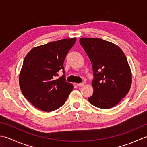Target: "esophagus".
Here are the masks:
<instances>
[{
  "label": "esophagus",
  "mask_w": 147,
  "mask_h": 147,
  "mask_svg": "<svg viewBox=\"0 0 147 147\" xmlns=\"http://www.w3.org/2000/svg\"><path fill=\"white\" fill-rule=\"evenodd\" d=\"M84 83H76V85L78 86H82L84 85Z\"/></svg>",
  "instance_id": "1"
}]
</instances>
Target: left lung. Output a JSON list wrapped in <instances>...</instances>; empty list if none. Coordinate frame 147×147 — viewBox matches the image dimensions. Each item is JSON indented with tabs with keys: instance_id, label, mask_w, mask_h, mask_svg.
I'll return each instance as SVG.
<instances>
[{
	"instance_id": "8db88e82",
	"label": "left lung",
	"mask_w": 147,
	"mask_h": 147,
	"mask_svg": "<svg viewBox=\"0 0 147 147\" xmlns=\"http://www.w3.org/2000/svg\"><path fill=\"white\" fill-rule=\"evenodd\" d=\"M80 45L92 63L93 95L90 103L100 109L116 105L129 91L131 72L127 58L116 45L98 38H81Z\"/></svg>"
}]
</instances>
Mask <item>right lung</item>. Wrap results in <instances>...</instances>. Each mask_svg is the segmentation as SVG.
<instances>
[{"instance_id":"1","label":"right lung","mask_w":147,"mask_h":147,"mask_svg":"<svg viewBox=\"0 0 147 147\" xmlns=\"http://www.w3.org/2000/svg\"><path fill=\"white\" fill-rule=\"evenodd\" d=\"M76 38L62 39L36 47L24 59L19 82L28 100L42 111L51 112L64 105L73 86L65 81L64 61ZM64 74L57 79L58 72Z\"/></svg>"}]
</instances>
